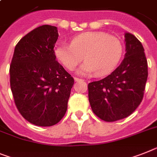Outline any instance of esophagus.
<instances>
[{"mask_svg":"<svg viewBox=\"0 0 157 157\" xmlns=\"http://www.w3.org/2000/svg\"><path fill=\"white\" fill-rule=\"evenodd\" d=\"M74 79H75V82H79V81H82V79H81V78H76V77L74 78Z\"/></svg>","mask_w":157,"mask_h":157,"instance_id":"34e87169","label":"esophagus"}]
</instances>
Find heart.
<instances>
[{
    "label": "heart",
    "mask_w": 157,
    "mask_h": 157,
    "mask_svg": "<svg viewBox=\"0 0 157 157\" xmlns=\"http://www.w3.org/2000/svg\"><path fill=\"white\" fill-rule=\"evenodd\" d=\"M123 46L117 37L102 32L84 33L74 37L71 44L59 42L55 50L56 58L69 71H73L82 60L86 62L77 70L82 75L94 73L103 76L117 65Z\"/></svg>",
    "instance_id": "heart-1"
}]
</instances>
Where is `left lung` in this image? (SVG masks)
<instances>
[{"label": "left lung", "instance_id": "obj_1", "mask_svg": "<svg viewBox=\"0 0 157 157\" xmlns=\"http://www.w3.org/2000/svg\"><path fill=\"white\" fill-rule=\"evenodd\" d=\"M125 54L118 67L107 77L88 84L94 113L105 121L125 118L134 112L144 96L148 78L144 49L135 36L124 33Z\"/></svg>", "mask_w": 157, "mask_h": 157}]
</instances>
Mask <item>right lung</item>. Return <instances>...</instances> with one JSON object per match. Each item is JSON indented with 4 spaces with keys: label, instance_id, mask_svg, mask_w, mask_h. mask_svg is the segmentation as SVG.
Instances as JSON below:
<instances>
[{
    "label": "right lung",
    "instance_id": "1",
    "mask_svg": "<svg viewBox=\"0 0 157 157\" xmlns=\"http://www.w3.org/2000/svg\"><path fill=\"white\" fill-rule=\"evenodd\" d=\"M58 29L42 25L15 47L9 73L19 112L38 126H52L65 115L74 78L56 61L54 47Z\"/></svg>",
    "mask_w": 157,
    "mask_h": 157
}]
</instances>
